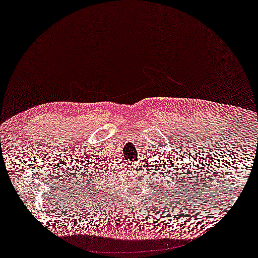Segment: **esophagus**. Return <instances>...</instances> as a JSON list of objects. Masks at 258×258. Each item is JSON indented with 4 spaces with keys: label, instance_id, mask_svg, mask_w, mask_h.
Wrapping results in <instances>:
<instances>
[{
    "label": "esophagus",
    "instance_id": "obj_1",
    "mask_svg": "<svg viewBox=\"0 0 258 258\" xmlns=\"http://www.w3.org/2000/svg\"><path fill=\"white\" fill-rule=\"evenodd\" d=\"M131 167H133V168H138V167H139V164H138V163H135V164L131 165Z\"/></svg>",
    "mask_w": 258,
    "mask_h": 258
}]
</instances>
